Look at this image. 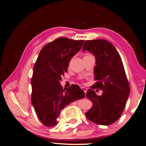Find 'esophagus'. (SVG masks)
<instances>
[{
	"mask_svg": "<svg viewBox=\"0 0 146 146\" xmlns=\"http://www.w3.org/2000/svg\"><path fill=\"white\" fill-rule=\"evenodd\" d=\"M81 89H82V90L84 91L85 93H86V91H87V90H88V89L86 88H85V87H81Z\"/></svg>",
	"mask_w": 146,
	"mask_h": 146,
	"instance_id": "esophagus-1",
	"label": "esophagus"
}]
</instances>
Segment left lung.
<instances>
[{"instance_id":"8db88e82","label":"left lung","mask_w":146,"mask_h":146,"mask_svg":"<svg viewBox=\"0 0 146 146\" xmlns=\"http://www.w3.org/2000/svg\"><path fill=\"white\" fill-rule=\"evenodd\" d=\"M82 50L93 53L96 59V82L92 89L103 91L98 96L93 90H88L86 96L93 102V107L86 116L97 124L110 125L122 115L130 92L122 59L114 46L104 39L86 40Z\"/></svg>"}]
</instances>
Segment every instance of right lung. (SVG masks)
<instances>
[{"mask_svg":"<svg viewBox=\"0 0 146 146\" xmlns=\"http://www.w3.org/2000/svg\"><path fill=\"white\" fill-rule=\"evenodd\" d=\"M84 40L60 37L41 49L31 78V102L39 120L47 127L57 123L60 111L69 104L85 97L78 85L63 90L60 81L68 71L70 61Z\"/></svg>","mask_w":146,"mask_h":146,"instance_id":"obj_1","label":"right lung"}]
</instances>
